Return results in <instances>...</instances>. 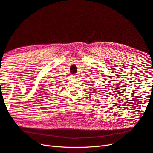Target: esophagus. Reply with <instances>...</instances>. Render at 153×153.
<instances>
[{"instance_id":"1","label":"esophagus","mask_w":153,"mask_h":153,"mask_svg":"<svg viewBox=\"0 0 153 153\" xmlns=\"http://www.w3.org/2000/svg\"><path fill=\"white\" fill-rule=\"evenodd\" d=\"M77 75H76V74H74V75H73L72 77V79H77Z\"/></svg>"}]
</instances>
